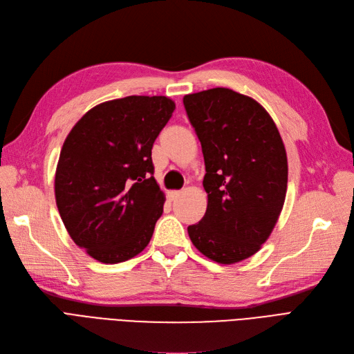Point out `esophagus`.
Returning <instances> with one entry per match:
<instances>
[{"label":"esophagus","mask_w":354,"mask_h":354,"mask_svg":"<svg viewBox=\"0 0 354 354\" xmlns=\"http://www.w3.org/2000/svg\"><path fill=\"white\" fill-rule=\"evenodd\" d=\"M181 194V192H178V190H171V192H168V199L169 201H176L177 199V197Z\"/></svg>","instance_id":"obj_1"}]
</instances>
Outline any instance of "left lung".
Listing matches in <instances>:
<instances>
[{
	"instance_id": "obj_1",
	"label": "left lung",
	"mask_w": 354,
	"mask_h": 354,
	"mask_svg": "<svg viewBox=\"0 0 354 354\" xmlns=\"http://www.w3.org/2000/svg\"><path fill=\"white\" fill-rule=\"evenodd\" d=\"M202 144L206 214L187 228L193 245L221 264L256 254L270 236L288 189L283 140L266 109L230 88L183 98Z\"/></svg>"
}]
</instances>
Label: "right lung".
Instances as JSON below:
<instances>
[{"instance_id":"obj_1","label":"right lung","mask_w":354,"mask_h":354,"mask_svg":"<svg viewBox=\"0 0 354 354\" xmlns=\"http://www.w3.org/2000/svg\"><path fill=\"white\" fill-rule=\"evenodd\" d=\"M174 109L164 95H129L93 107L68 133L56 206L73 241L97 261H126L151 241L165 202L151 149Z\"/></svg>"}]
</instances>
